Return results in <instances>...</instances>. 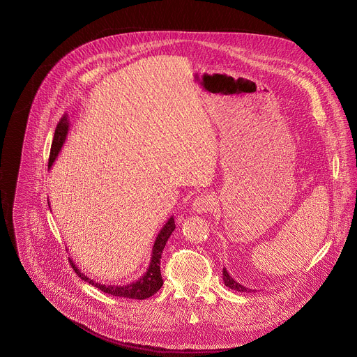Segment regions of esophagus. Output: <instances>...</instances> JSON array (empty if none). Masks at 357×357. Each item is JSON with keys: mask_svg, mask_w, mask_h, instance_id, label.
<instances>
[{"mask_svg": "<svg viewBox=\"0 0 357 357\" xmlns=\"http://www.w3.org/2000/svg\"><path fill=\"white\" fill-rule=\"evenodd\" d=\"M216 206V199L211 193H202L196 196V199L192 203V209L196 213H206L212 211Z\"/></svg>", "mask_w": 357, "mask_h": 357, "instance_id": "esophagus-1", "label": "esophagus"}]
</instances>
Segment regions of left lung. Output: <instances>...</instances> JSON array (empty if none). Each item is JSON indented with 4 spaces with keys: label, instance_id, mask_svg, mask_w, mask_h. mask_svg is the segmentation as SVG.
I'll return each instance as SVG.
<instances>
[{
    "label": "left lung",
    "instance_id": "1",
    "mask_svg": "<svg viewBox=\"0 0 357 357\" xmlns=\"http://www.w3.org/2000/svg\"><path fill=\"white\" fill-rule=\"evenodd\" d=\"M223 281H225V285L229 287L230 289H234V291H238V292H251L254 289H250V288H245L244 285L238 284L237 281L233 280V277L227 273L226 268H223Z\"/></svg>",
    "mask_w": 357,
    "mask_h": 357
}]
</instances>
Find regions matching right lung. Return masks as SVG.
I'll list each match as a JSON object with an SVG mask.
<instances>
[{
    "mask_svg": "<svg viewBox=\"0 0 357 357\" xmlns=\"http://www.w3.org/2000/svg\"><path fill=\"white\" fill-rule=\"evenodd\" d=\"M68 131H69V119H68V116H63L55 130L52 146H50V155H49V164H47L49 169L54 165L55 160L59 155V152L65 144ZM174 230H175V220H174V218H169L154 241V247H152V254H151V261H149V266H148L145 274L142 277H139L137 281L130 282L127 285H106L101 282H96V281L90 280L87 275H84L76 267L73 260L69 259V261H70V266L73 267L75 273L83 281L94 285L96 288L101 289L103 292H107V294H112L113 296H120V298L123 296V298H131V299H146V298L154 295L155 292H158L164 284L162 275H161V267H160L161 266V254H162L164 247Z\"/></svg>",
    "mask_w": 357,
    "mask_h": 357,
    "instance_id": "add662e5",
    "label": "right lung"
}]
</instances>
